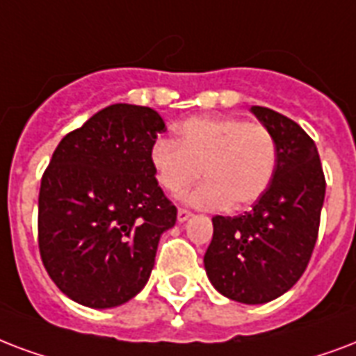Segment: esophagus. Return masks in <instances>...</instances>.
<instances>
[{
  "label": "esophagus",
  "instance_id": "obj_1",
  "mask_svg": "<svg viewBox=\"0 0 356 356\" xmlns=\"http://www.w3.org/2000/svg\"><path fill=\"white\" fill-rule=\"evenodd\" d=\"M190 216H192V213H190V211H186V209H179L177 211V220L181 222V224L188 220Z\"/></svg>",
  "mask_w": 356,
  "mask_h": 356
}]
</instances>
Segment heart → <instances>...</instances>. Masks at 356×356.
<instances>
[{
	"mask_svg": "<svg viewBox=\"0 0 356 356\" xmlns=\"http://www.w3.org/2000/svg\"><path fill=\"white\" fill-rule=\"evenodd\" d=\"M177 140H156L149 164L156 183L172 194L190 190L184 202L197 209H243L267 192L276 172L278 149L273 132L261 123L229 115H200L175 127Z\"/></svg>",
	"mask_w": 356,
	"mask_h": 356,
	"instance_id": "obj_1",
	"label": "heart"
}]
</instances>
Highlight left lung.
Returning <instances> with one entry per match:
<instances>
[{"label": "left lung", "mask_w": 356, "mask_h": 356, "mask_svg": "<svg viewBox=\"0 0 356 356\" xmlns=\"http://www.w3.org/2000/svg\"><path fill=\"white\" fill-rule=\"evenodd\" d=\"M250 112L276 140L273 183L252 211L214 216L203 263L211 284L243 305H265L289 291L316 246L325 175L314 140L286 115L263 106Z\"/></svg>", "instance_id": "left-lung-1"}]
</instances>
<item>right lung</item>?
<instances>
[{
    "label": "right lung",
    "instance_id": "1",
    "mask_svg": "<svg viewBox=\"0 0 356 356\" xmlns=\"http://www.w3.org/2000/svg\"><path fill=\"white\" fill-rule=\"evenodd\" d=\"M153 108L112 104L59 142L39 192V250L54 284L88 308H115L147 284L177 209L149 164L164 132Z\"/></svg>",
    "mask_w": 356,
    "mask_h": 356
}]
</instances>
